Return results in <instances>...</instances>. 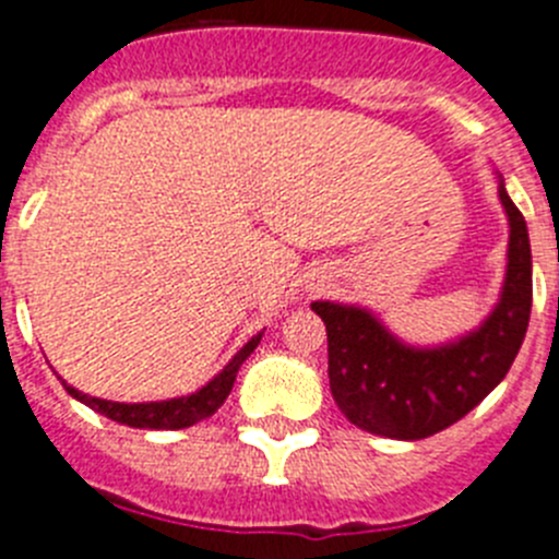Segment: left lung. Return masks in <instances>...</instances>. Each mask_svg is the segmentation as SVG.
<instances>
[{
	"label": "left lung",
	"instance_id": "1",
	"mask_svg": "<svg viewBox=\"0 0 559 559\" xmlns=\"http://www.w3.org/2000/svg\"><path fill=\"white\" fill-rule=\"evenodd\" d=\"M510 219L504 289L485 323L437 348H412L367 309L314 300L329 334V381L350 424L392 440H424L449 429L499 386L526 336L532 250L524 214L499 183Z\"/></svg>",
	"mask_w": 559,
	"mask_h": 559
}]
</instances>
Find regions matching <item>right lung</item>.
<instances>
[{"label": "right lung", "instance_id": "right-lung-1", "mask_svg": "<svg viewBox=\"0 0 559 559\" xmlns=\"http://www.w3.org/2000/svg\"><path fill=\"white\" fill-rule=\"evenodd\" d=\"M261 342V334H255L253 340L245 345L228 365L223 367V373L214 376L203 390L192 392V395H183V399H169V401H150V404H119V401H105V399H92L85 392L74 390L63 381L67 392L72 399L83 401L85 406H92L99 415L117 420V424L133 426V429H186V426H194L205 417H211L219 406L225 404V399L230 395V386H234L236 373L242 361L248 359L255 350V345Z\"/></svg>", "mask_w": 559, "mask_h": 559}]
</instances>
